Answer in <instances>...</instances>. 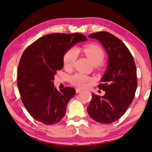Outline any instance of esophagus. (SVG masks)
<instances>
[{
  "label": "esophagus",
  "instance_id": "obj_1",
  "mask_svg": "<svg viewBox=\"0 0 152 152\" xmlns=\"http://www.w3.org/2000/svg\"><path fill=\"white\" fill-rule=\"evenodd\" d=\"M76 93H80L82 92V90H80V89H79V88H76Z\"/></svg>",
  "mask_w": 152,
  "mask_h": 152
}]
</instances>
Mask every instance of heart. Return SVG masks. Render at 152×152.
I'll return each mask as SVG.
<instances>
[{"label": "heart", "mask_w": 152, "mask_h": 152, "mask_svg": "<svg viewBox=\"0 0 152 152\" xmlns=\"http://www.w3.org/2000/svg\"><path fill=\"white\" fill-rule=\"evenodd\" d=\"M85 55L91 60L94 65H98L102 63L105 58V53L100 47L95 45H86L83 49ZM78 55V51L74 47L70 48L67 50L64 56V64L67 69H71L74 67ZM94 79L91 77L86 76L82 73H76L72 75L69 81L72 85L78 88H84L91 83Z\"/></svg>", "instance_id": "heart-1"}]
</instances>
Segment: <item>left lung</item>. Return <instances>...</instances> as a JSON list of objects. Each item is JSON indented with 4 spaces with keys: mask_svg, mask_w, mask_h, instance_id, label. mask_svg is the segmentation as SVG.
<instances>
[{
    "mask_svg": "<svg viewBox=\"0 0 152 152\" xmlns=\"http://www.w3.org/2000/svg\"><path fill=\"white\" fill-rule=\"evenodd\" d=\"M88 37L98 40L108 56L107 70L98 87L103 96L92 94L87 108L96 122L110 124L120 119L134 97L137 86V69L133 57L122 40L107 32L92 33Z\"/></svg>",
    "mask_w": 152,
    "mask_h": 152,
    "instance_id": "8db88e82",
    "label": "left lung"
}]
</instances>
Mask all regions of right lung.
<instances>
[{"label": "right lung", "mask_w": 152, "mask_h": 152, "mask_svg": "<svg viewBox=\"0 0 152 152\" xmlns=\"http://www.w3.org/2000/svg\"><path fill=\"white\" fill-rule=\"evenodd\" d=\"M79 33L50 34L26 48L18 66L17 85L23 105L32 116L45 124L59 122L76 90L66 86L58 91L54 76L64 66V56L77 42L85 41Z\"/></svg>", "instance_id": "right-lung-1"}]
</instances>
